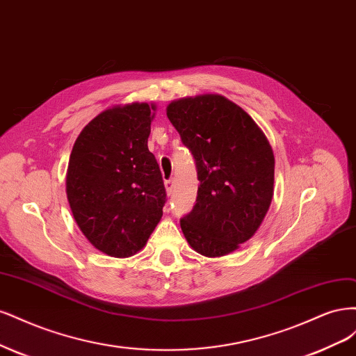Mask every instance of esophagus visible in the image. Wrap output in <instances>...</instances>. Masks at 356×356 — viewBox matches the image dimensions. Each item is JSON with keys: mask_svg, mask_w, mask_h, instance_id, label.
I'll return each instance as SVG.
<instances>
[{"mask_svg": "<svg viewBox=\"0 0 356 356\" xmlns=\"http://www.w3.org/2000/svg\"><path fill=\"white\" fill-rule=\"evenodd\" d=\"M173 188H175V180H173V179L165 180V191H167V195L173 193Z\"/></svg>", "mask_w": 356, "mask_h": 356, "instance_id": "obj_1", "label": "esophagus"}]
</instances>
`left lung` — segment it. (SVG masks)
I'll return each mask as SVG.
<instances>
[{
	"mask_svg": "<svg viewBox=\"0 0 356 356\" xmlns=\"http://www.w3.org/2000/svg\"><path fill=\"white\" fill-rule=\"evenodd\" d=\"M167 117L192 152L200 180L181 232L202 256L232 253L257 232L272 202L275 158L266 136L220 95L173 100Z\"/></svg>",
	"mask_w": 356,
	"mask_h": 356,
	"instance_id": "8db88e82",
	"label": "left lung"
}]
</instances>
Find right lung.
Masks as SVG:
<instances>
[{"mask_svg":"<svg viewBox=\"0 0 356 356\" xmlns=\"http://www.w3.org/2000/svg\"><path fill=\"white\" fill-rule=\"evenodd\" d=\"M155 105L129 103L103 111L74 143L66 195L90 244L112 257L140 251L163 217L165 188L147 149Z\"/></svg>","mask_w":356,"mask_h":356,"instance_id":"1","label":"right lung"}]
</instances>
